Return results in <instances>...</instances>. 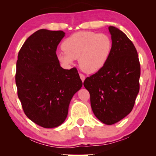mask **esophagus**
Masks as SVG:
<instances>
[{"mask_svg": "<svg viewBox=\"0 0 156 156\" xmlns=\"http://www.w3.org/2000/svg\"><path fill=\"white\" fill-rule=\"evenodd\" d=\"M80 79H81V80L83 81V82H84V79H85V76H84V75H83V73H80Z\"/></svg>", "mask_w": 156, "mask_h": 156, "instance_id": "obj_1", "label": "esophagus"}]
</instances>
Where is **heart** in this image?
<instances>
[{"instance_id": "b5f03b06", "label": "heart", "mask_w": 156, "mask_h": 156, "mask_svg": "<svg viewBox=\"0 0 156 156\" xmlns=\"http://www.w3.org/2000/svg\"><path fill=\"white\" fill-rule=\"evenodd\" d=\"M63 51L58 54V59L69 67L78 58L81 69L94 73L106 65L112 50V41L106 34L94 31H78L65 38L62 43Z\"/></svg>"}]
</instances>
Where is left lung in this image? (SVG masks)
<instances>
[{"mask_svg":"<svg viewBox=\"0 0 156 156\" xmlns=\"http://www.w3.org/2000/svg\"><path fill=\"white\" fill-rule=\"evenodd\" d=\"M112 50L102 69L87 78L91 109L108 125L123 119L133 109L140 89V65L137 50L125 33L109 26Z\"/></svg>","mask_w":156,"mask_h":156,"instance_id":"1","label":"left lung"}]
</instances>
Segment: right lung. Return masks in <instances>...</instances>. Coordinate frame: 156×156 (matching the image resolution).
<instances>
[{"label":"right lung","instance_id":"add662e5","mask_svg":"<svg viewBox=\"0 0 156 156\" xmlns=\"http://www.w3.org/2000/svg\"><path fill=\"white\" fill-rule=\"evenodd\" d=\"M62 31L40 30L29 37L18 55L17 93L29 119L44 128L64 122L72 97L82 87L77 69H64L56 55Z\"/></svg>","mask_w":156,"mask_h":156}]
</instances>
